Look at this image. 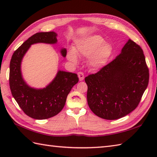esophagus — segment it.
Segmentation results:
<instances>
[{
  "instance_id": "34e87169",
  "label": "esophagus",
  "mask_w": 157,
  "mask_h": 157,
  "mask_svg": "<svg viewBox=\"0 0 157 157\" xmlns=\"http://www.w3.org/2000/svg\"><path fill=\"white\" fill-rule=\"evenodd\" d=\"M78 75L79 79V81H82L83 79H84V74L82 72H80V71L78 72Z\"/></svg>"
}]
</instances>
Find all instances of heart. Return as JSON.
Masks as SVG:
<instances>
[{
    "mask_svg": "<svg viewBox=\"0 0 157 157\" xmlns=\"http://www.w3.org/2000/svg\"><path fill=\"white\" fill-rule=\"evenodd\" d=\"M100 36H90L79 40L74 48L67 55V58L73 63L78 62V56L75 54L84 57L89 56L88 63L93 69H97L104 66L111 56L113 46L109 42H104Z\"/></svg>",
    "mask_w": 157,
    "mask_h": 157,
    "instance_id": "obj_1",
    "label": "heart"
}]
</instances>
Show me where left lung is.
Segmentation results:
<instances>
[{"label":"left lung","mask_w":157,"mask_h":157,"mask_svg":"<svg viewBox=\"0 0 157 157\" xmlns=\"http://www.w3.org/2000/svg\"><path fill=\"white\" fill-rule=\"evenodd\" d=\"M148 81L142 49L129 40L114 60L85 78L89 107L102 119L121 118L137 107Z\"/></svg>","instance_id":"obj_1"}]
</instances>
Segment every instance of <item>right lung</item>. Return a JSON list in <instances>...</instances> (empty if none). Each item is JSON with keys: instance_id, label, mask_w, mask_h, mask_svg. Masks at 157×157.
<instances>
[{"instance_id": "add662e5", "label": "right lung", "mask_w": 157, "mask_h": 157, "mask_svg": "<svg viewBox=\"0 0 157 157\" xmlns=\"http://www.w3.org/2000/svg\"><path fill=\"white\" fill-rule=\"evenodd\" d=\"M57 34L54 32H38L29 37L12 55L10 62L9 86L16 102L28 116L35 119H46L58 114L64 107L67 95L79 81L75 73L59 71L55 79L42 89L29 86L23 80L21 63L32 44L36 43L55 44ZM65 57L67 50L61 51Z\"/></svg>"}]
</instances>
